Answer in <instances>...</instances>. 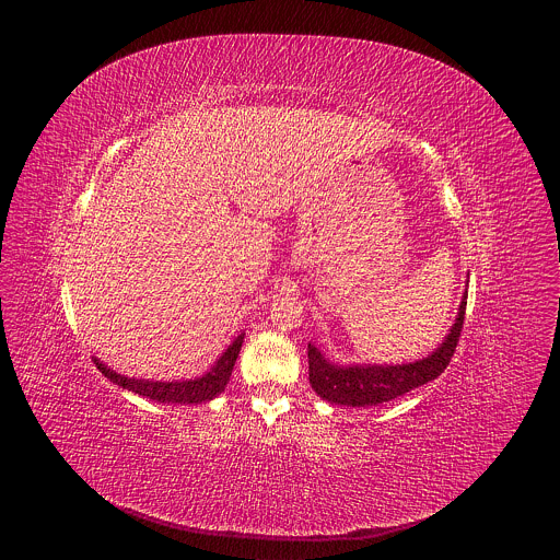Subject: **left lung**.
<instances>
[{"label": "left lung", "mask_w": 560, "mask_h": 560, "mask_svg": "<svg viewBox=\"0 0 560 560\" xmlns=\"http://www.w3.org/2000/svg\"><path fill=\"white\" fill-rule=\"evenodd\" d=\"M467 305V290L463 292L458 312L450 332L445 335L443 343L434 352L412 363H332L316 346L307 343V365H310V385L312 389L335 406H350V408H365L392 401L396 396H404L406 392L434 381L450 363L460 328L465 318Z\"/></svg>", "instance_id": "8db88e82"}]
</instances>
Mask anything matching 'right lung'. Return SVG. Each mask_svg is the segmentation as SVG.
Segmentation results:
<instances>
[{
	"mask_svg": "<svg viewBox=\"0 0 560 560\" xmlns=\"http://www.w3.org/2000/svg\"><path fill=\"white\" fill-rule=\"evenodd\" d=\"M242 343H244V332L238 335L223 352L221 357L214 361V365L195 378H177V381H150V378H135V376H126L115 372L113 368H108L104 361H100L95 357V365L100 368V372L113 381L115 385L135 392L139 396L152 398V401L159 404H182V406H197V404H206L212 401L214 396H219L232 374L234 361L242 352Z\"/></svg>",
	"mask_w": 560,
	"mask_h": 560,
	"instance_id": "obj_1",
	"label": "right lung"
}]
</instances>
